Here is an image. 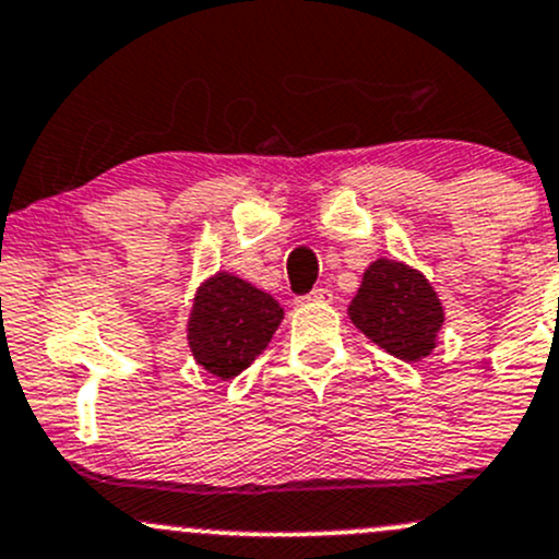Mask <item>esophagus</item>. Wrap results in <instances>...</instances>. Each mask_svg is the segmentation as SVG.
<instances>
[{"label":"esophagus","instance_id":"esophagus-1","mask_svg":"<svg viewBox=\"0 0 559 559\" xmlns=\"http://www.w3.org/2000/svg\"><path fill=\"white\" fill-rule=\"evenodd\" d=\"M305 299H308V302H332V292H329V289H313Z\"/></svg>","mask_w":559,"mask_h":559}]
</instances>
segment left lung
<instances>
[{"mask_svg":"<svg viewBox=\"0 0 559 559\" xmlns=\"http://www.w3.org/2000/svg\"><path fill=\"white\" fill-rule=\"evenodd\" d=\"M348 316L374 345L402 361H420L437 348L444 308L431 281L399 260H374L364 270Z\"/></svg>","mask_w":559,"mask_h":559,"instance_id":"obj_1","label":"left lung"}]
</instances>
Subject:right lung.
I'll return each instance as SVG.
<instances>
[{"label":"right lung","mask_w":559,"mask_h":559,"mask_svg":"<svg viewBox=\"0 0 559 559\" xmlns=\"http://www.w3.org/2000/svg\"><path fill=\"white\" fill-rule=\"evenodd\" d=\"M284 308L267 292L233 273H216L198 286L187 319V343L205 372L233 380L267 348Z\"/></svg>","instance_id":"obj_1"}]
</instances>
